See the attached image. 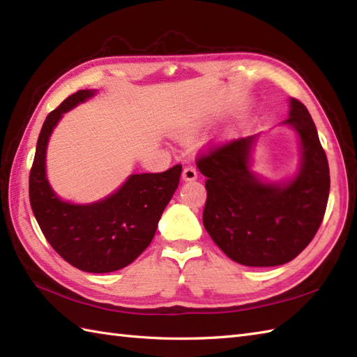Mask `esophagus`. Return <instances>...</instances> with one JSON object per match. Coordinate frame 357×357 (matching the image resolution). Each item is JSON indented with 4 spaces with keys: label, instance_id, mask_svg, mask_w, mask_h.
Listing matches in <instances>:
<instances>
[{
    "label": "esophagus",
    "instance_id": "1",
    "mask_svg": "<svg viewBox=\"0 0 357 357\" xmlns=\"http://www.w3.org/2000/svg\"><path fill=\"white\" fill-rule=\"evenodd\" d=\"M198 178V170L193 165H187L183 172V179L184 181H195Z\"/></svg>",
    "mask_w": 357,
    "mask_h": 357
}]
</instances>
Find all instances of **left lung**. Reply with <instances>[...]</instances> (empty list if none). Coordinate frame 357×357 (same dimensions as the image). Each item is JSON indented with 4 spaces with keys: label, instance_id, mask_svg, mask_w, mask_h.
Masks as SVG:
<instances>
[{
    "label": "left lung",
    "instance_id": "8db88e82",
    "mask_svg": "<svg viewBox=\"0 0 357 357\" xmlns=\"http://www.w3.org/2000/svg\"><path fill=\"white\" fill-rule=\"evenodd\" d=\"M288 118L299 138V165L279 183L252 170L261 135L210 150L198 159L207 176L202 222L231 261L247 267H276L294 259L313 239L327 208L330 169L307 107L288 101Z\"/></svg>",
    "mask_w": 357,
    "mask_h": 357
}]
</instances>
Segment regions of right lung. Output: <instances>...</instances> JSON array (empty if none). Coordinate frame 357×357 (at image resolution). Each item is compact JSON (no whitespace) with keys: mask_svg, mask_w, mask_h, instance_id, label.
<instances>
[{"mask_svg":"<svg viewBox=\"0 0 357 357\" xmlns=\"http://www.w3.org/2000/svg\"><path fill=\"white\" fill-rule=\"evenodd\" d=\"M95 95L96 90H79L45 118L30 170L29 196L43 234L64 261L87 273H110L127 267L150 245L176 192L183 165L162 173H133L115 192L90 204L59 198L45 172L50 135L64 113Z\"/></svg>","mask_w":357,"mask_h":357,"instance_id":"1","label":"right lung"}]
</instances>
